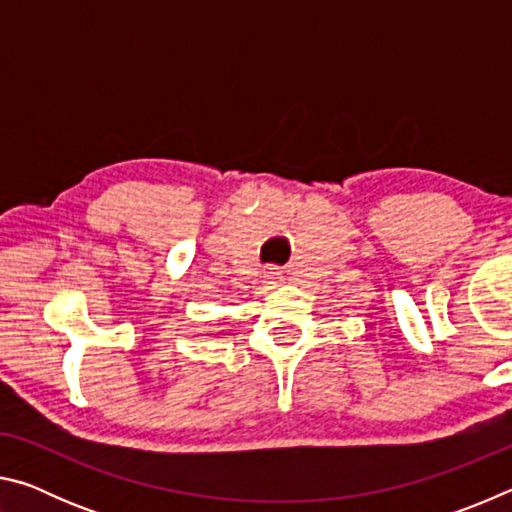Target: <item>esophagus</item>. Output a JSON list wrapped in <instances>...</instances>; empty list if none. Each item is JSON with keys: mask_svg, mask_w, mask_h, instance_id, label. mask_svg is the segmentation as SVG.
Segmentation results:
<instances>
[{"mask_svg": "<svg viewBox=\"0 0 512 512\" xmlns=\"http://www.w3.org/2000/svg\"><path fill=\"white\" fill-rule=\"evenodd\" d=\"M264 282L266 284H280L282 282V271L280 268H266L264 271Z\"/></svg>", "mask_w": 512, "mask_h": 512, "instance_id": "esophagus-1", "label": "esophagus"}]
</instances>
